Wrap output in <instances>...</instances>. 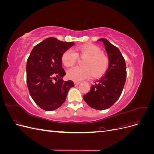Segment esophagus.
Wrapping results in <instances>:
<instances>
[{
  "label": "esophagus",
  "instance_id": "34e87169",
  "mask_svg": "<svg viewBox=\"0 0 154 154\" xmlns=\"http://www.w3.org/2000/svg\"><path fill=\"white\" fill-rule=\"evenodd\" d=\"M81 82H74V85H75L76 86H77V85H78L79 84H80Z\"/></svg>",
  "mask_w": 154,
  "mask_h": 154
}]
</instances>
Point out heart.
Segmentation results:
<instances>
[{"label": "heart", "instance_id": "b5f03b06", "mask_svg": "<svg viewBox=\"0 0 154 154\" xmlns=\"http://www.w3.org/2000/svg\"><path fill=\"white\" fill-rule=\"evenodd\" d=\"M78 58H83L80 67H74L68 70L67 76L71 80L80 81L89 78L100 77L106 71L109 66L107 55L101 52L100 49L92 44L78 46L74 49H67L62 57V62L67 67L76 63Z\"/></svg>", "mask_w": 154, "mask_h": 154}]
</instances>
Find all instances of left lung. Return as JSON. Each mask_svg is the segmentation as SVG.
Returning a JSON list of instances; mask_svg holds the SVG:
<instances>
[{
	"mask_svg": "<svg viewBox=\"0 0 154 154\" xmlns=\"http://www.w3.org/2000/svg\"><path fill=\"white\" fill-rule=\"evenodd\" d=\"M98 41L105 45L109 59V68L83 98L92 108L105 110L112 106L122 94L127 78V67L125 58L117 47L105 38Z\"/></svg>",
	"mask_w": 154,
	"mask_h": 154,
	"instance_id": "8db88e82",
	"label": "left lung"
}]
</instances>
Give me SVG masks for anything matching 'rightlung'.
<instances>
[{"instance_id":"right-lung-1","label":"right lung","mask_w":154,"mask_h":154,"mask_svg":"<svg viewBox=\"0 0 154 154\" xmlns=\"http://www.w3.org/2000/svg\"><path fill=\"white\" fill-rule=\"evenodd\" d=\"M74 44L50 37L35 45L27 58V87L32 99L43 110L59 108L74 86L72 81L62 80L66 73L62 67V54Z\"/></svg>"}]
</instances>
